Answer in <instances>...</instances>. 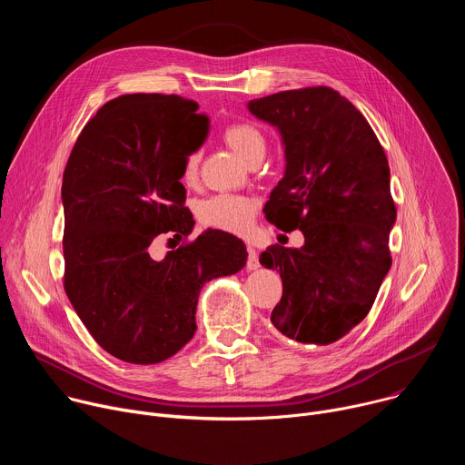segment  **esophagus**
I'll return each instance as SVG.
<instances>
[{"instance_id": "34e87169", "label": "esophagus", "mask_w": 465, "mask_h": 465, "mask_svg": "<svg viewBox=\"0 0 465 465\" xmlns=\"http://www.w3.org/2000/svg\"><path fill=\"white\" fill-rule=\"evenodd\" d=\"M248 259H246V271H257L261 264H259V255H257V250L253 246L248 244Z\"/></svg>"}]
</instances>
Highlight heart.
<instances>
[{
	"label": "heart",
	"instance_id": "obj_1",
	"mask_svg": "<svg viewBox=\"0 0 465 465\" xmlns=\"http://www.w3.org/2000/svg\"><path fill=\"white\" fill-rule=\"evenodd\" d=\"M223 138L226 145L246 163L250 165L255 160H261L267 149V140H264L259 126L250 121H235L230 123ZM198 162L201 154L189 153L183 162V178L193 180L198 171ZM196 215L203 224L224 232L242 233L248 230L253 215H255V203L248 196L241 194H215L206 198L196 208Z\"/></svg>",
	"mask_w": 465,
	"mask_h": 465
}]
</instances>
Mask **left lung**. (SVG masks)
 Returning a JSON list of instances; mask_svg holds the SVG:
<instances>
[{
    "label": "left lung",
    "mask_w": 465,
    "mask_h": 465,
    "mask_svg": "<svg viewBox=\"0 0 465 465\" xmlns=\"http://www.w3.org/2000/svg\"><path fill=\"white\" fill-rule=\"evenodd\" d=\"M248 110L276 126L285 147V174L262 212L305 237L302 248L274 244L259 257L283 282L271 322L296 342L327 346L366 318L391 267L386 154L366 117L333 88L280 92Z\"/></svg>",
    "instance_id": "left-lung-1"
}]
</instances>
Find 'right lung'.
Wrapping results in <instances>:
<instances>
[{"label":"right lung","mask_w":465,"mask_h":465,"mask_svg":"<svg viewBox=\"0 0 465 465\" xmlns=\"http://www.w3.org/2000/svg\"><path fill=\"white\" fill-rule=\"evenodd\" d=\"M180 95L130 94L86 123L62 178L64 291L95 342L124 362L156 364L194 335L206 282L246 264L241 239L210 230L158 261L151 242L187 237L183 162L210 119ZM202 126L193 139L189 125Z\"/></svg>","instance_id":"right-lung-1"}]
</instances>
